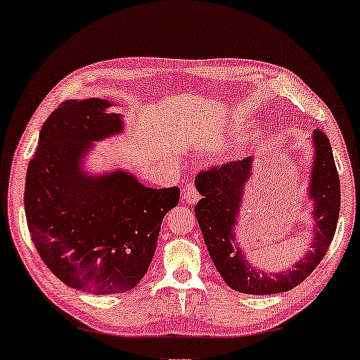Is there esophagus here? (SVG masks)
Here are the masks:
<instances>
[{"instance_id": "34e87169", "label": "esophagus", "mask_w": 360, "mask_h": 360, "mask_svg": "<svg viewBox=\"0 0 360 360\" xmlns=\"http://www.w3.org/2000/svg\"><path fill=\"white\" fill-rule=\"evenodd\" d=\"M199 201V193L196 190V186L188 184L184 188V193H181V202L185 204H196Z\"/></svg>"}]
</instances>
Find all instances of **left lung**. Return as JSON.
Returning <instances> with one entry per match:
<instances>
[{
    "instance_id": "8db88e82",
    "label": "left lung",
    "mask_w": 360,
    "mask_h": 360,
    "mask_svg": "<svg viewBox=\"0 0 360 360\" xmlns=\"http://www.w3.org/2000/svg\"><path fill=\"white\" fill-rule=\"evenodd\" d=\"M313 146L314 164L309 181V199L314 202L316 220L313 250L284 273L268 274L255 269L234 243V225L243 202L244 185L252 175L253 159L212 166L198 174L194 185L202 199L194 207L196 219L212 262L233 290L249 295L287 292L302 284L327 253L340 215V176L332 146L319 129L313 134Z\"/></svg>"
}]
</instances>
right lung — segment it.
I'll return each mask as SVG.
<instances>
[{"mask_svg": "<svg viewBox=\"0 0 360 360\" xmlns=\"http://www.w3.org/2000/svg\"><path fill=\"white\" fill-rule=\"evenodd\" d=\"M103 98L67 100L41 127L25 181L27 225L41 260L63 284L108 295L131 290L155 255L164 215L179 186H143L134 175L91 176L81 167L91 143L122 132Z\"/></svg>", "mask_w": 360, "mask_h": 360, "instance_id": "add662e5", "label": "right lung"}]
</instances>
